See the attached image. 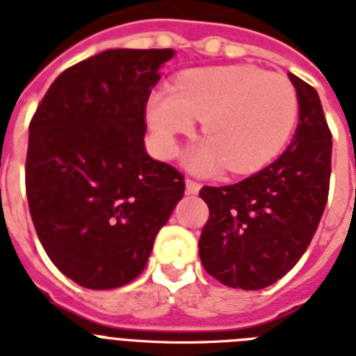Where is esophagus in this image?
Listing matches in <instances>:
<instances>
[{"label":"esophagus","mask_w":356,"mask_h":356,"mask_svg":"<svg viewBox=\"0 0 356 356\" xmlns=\"http://www.w3.org/2000/svg\"><path fill=\"white\" fill-rule=\"evenodd\" d=\"M199 190H201V184H199L197 181L186 179V193H188V195H197Z\"/></svg>","instance_id":"esophagus-1"}]
</instances>
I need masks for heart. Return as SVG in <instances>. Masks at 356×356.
Here are the masks:
<instances>
[{
    "label": "heart",
    "instance_id": "obj_1",
    "mask_svg": "<svg viewBox=\"0 0 356 356\" xmlns=\"http://www.w3.org/2000/svg\"><path fill=\"white\" fill-rule=\"evenodd\" d=\"M146 118L159 153L173 157L177 138L203 120L204 140L184 163L195 173H252L287 144L298 118V95L285 76L254 65L192 69L175 88L153 91Z\"/></svg>",
    "mask_w": 356,
    "mask_h": 356
}]
</instances>
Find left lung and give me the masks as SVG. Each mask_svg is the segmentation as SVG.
<instances>
[{"label":"left lung","mask_w":356,"mask_h":356,"mask_svg":"<svg viewBox=\"0 0 356 356\" xmlns=\"http://www.w3.org/2000/svg\"><path fill=\"white\" fill-rule=\"evenodd\" d=\"M298 95L293 143L267 168L201 188L210 218L199 239L204 270L227 287L273 285L298 263L327 203L333 140L316 89L289 73Z\"/></svg>","instance_id":"1"}]
</instances>
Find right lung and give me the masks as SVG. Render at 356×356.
<instances>
[{
	"instance_id": "obj_1",
	"label": "right lung",
	"mask_w": 356,
	"mask_h": 356,
	"mask_svg": "<svg viewBox=\"0 0 356 356\" xmlns=\"http://www.w3.org/2000/svg\"><path fill=\"white\" fill-rule=\"evenodd\" d=\"M173 49H109L65 69L29 126L25 188L51 261L86 289L122 287L183 199L144 148L146 102Z\"/></svg>"
}]
</instances>
